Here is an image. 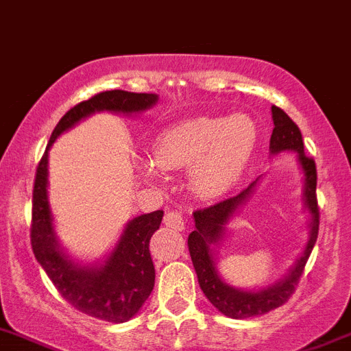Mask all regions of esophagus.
<instances>
[{
  "label": "esophagus",
  "instance_id": "34e87169",
  "mask_svg": "<svg viewBox=\"0 0 351 351\" xmlns=\"http://www.w3.org/2000/svg\"><path fill=\"white\" fill-rule=\"evenodd\" d=\"M165 226L170 227V229L173 230H182L184 229V218H182L181 213L178 211H169L167 215H165L163 218Z\"/></svg>",
  "mask_w": 351,
  "mask_h": 351
}]
</instances>
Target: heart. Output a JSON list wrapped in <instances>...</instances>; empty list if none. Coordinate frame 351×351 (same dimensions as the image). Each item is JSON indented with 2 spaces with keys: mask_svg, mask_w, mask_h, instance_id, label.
Instances as JSON below:
<instances>
[{
  "mask_svg": "<svg viewBox=\"0 0 351 351\" xmlns=\"http://www.w3.org/2000/svg\"><path fill=\"white\" fill-rule=\"evenodd\" d=\"M257 145L254 122L243 115L230 119L195 117L172 124L156 134L151 143L152 161H142L140 172L156 181L163 170L188 167L191 193L213 199L226 193L247 169Z\"/></svg>",
  "mask_w": 351,
  "mask_h": 351,
  "instance_id": "obj_1",
  "label": "heart"
}]
</instances>
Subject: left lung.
I'll return each instance as SVG.
<instances>
[{"label": "left lung", "instance_id": "obj_1", "mask_svg": "<svg viewBox=\"0 0 351 351\" xmlns=\"http://www.w3.org/2000/svg\"><path fill=\"white\" fill-rule=\"evenodd\" d=\"M271 119H274V133L269 138V152L275 156L284 151H293L304 173V206L309 213V239L302 256L296 259L295 265L282 278L259 289H241V287L230 286L218 274L217 248H220L221 241L226 238L229 221L252 197L259 179L250 182V186L245 188L238 195L220 200L209 208L197 209L193 213L195 230H191V234L188 236V248H190L191 263L197 271L200 289L221 314L234 319L261 316L286 304L289 296L295 293V287L298 286L305 263L309 259L316 238H318L319 209L318 200H316V179H318L316 165L313 158L305 156L300 130L286 115V112L277 106H271Z\"/></svg>", "mask_w": 351, "mask_h": 351}]
</instances>
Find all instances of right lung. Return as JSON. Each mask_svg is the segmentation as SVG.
Returning <instances> with one entry per match:
<instances>
[{
	"instance_id": "1",
	"label": "right lung",
	"mask_w": 351,
	"mask_h": 351,
	"mask_svg": "<svg viewBox=\"0 0 351 351\" xmlns=\"http://www.w3.org/2000/svg\"><path fill=\"white\" fill-rule=\"evenodd\" d=\"M158 103L156 94L108 90L76 104L65 113L51 134L35 173L32 209V248L58 293L77 311L92 318L124 323L142 309L154 287V265L149 241L160 229L163 211H152L125 223L113 250L101 263L83 265L60 247L47 199V158L60 134L99 112L136 115Z\"/></svg>"
}]
</instances>
